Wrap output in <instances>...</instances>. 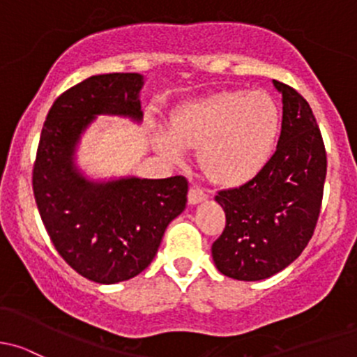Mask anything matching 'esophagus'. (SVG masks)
<instances>
[{"mask_svg":"<svg viewBox=\"0 0 357 357\" xmlns=\"http://www.w3.org/2000/svg\"><path fill=\"white\" fill-rule=\"evenodd\" d=\"M206 192L203 189H199V187L192 185L189 189V194H187V199H189V204H199L203 203V201H206Z\"/></svg>","mask_w":357,"mask_h":357,"instance_id":"obj_1","label":"esophagus"}]
</instances>
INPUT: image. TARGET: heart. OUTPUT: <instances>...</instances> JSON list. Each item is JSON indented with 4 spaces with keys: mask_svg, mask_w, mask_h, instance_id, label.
I'll use <instances>...</instances> for the list:
<instances>
[{
    "mask_svg": "<svg viewBox=\"0 0 357 357\" xmlns=\"http://www.w3.org/2000/svg\"><path fill=\"white\" fill-rule=\"evenodd\" d=\"M280 109L266 93L225 91L180 106L168 120V135L154 144L172 160L197 149V163L220 185H241L263 170L277 144Z\"/></svg>",
    "mask_w": 357,
    "mask_h": 357,
    "instance_id": "heart-1",
    "label": "heart"
}]
</instances>
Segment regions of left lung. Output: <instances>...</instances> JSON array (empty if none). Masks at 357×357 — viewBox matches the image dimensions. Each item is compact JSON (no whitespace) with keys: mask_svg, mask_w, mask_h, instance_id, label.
<instances>
[{"mask_svg":"<svg viewBox=\"0 0 357 357\" xmlns=\"http://www.w3.org/2000/svg\"><path fill=\"white\" fill-rule=\"evenodd\" d=\"M273 86L284 105L277 151L255 178L215 196L227 225L211 245L213 261L235 280H264L299 258L321 208L326 153L318 123L296 89Z\"/></svg>","mask_w":357,"mask_h":357,"instance_id":"1","label":"left lung"}]
</instances>
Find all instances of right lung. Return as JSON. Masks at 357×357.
<instances>
[{"instance_id": "right-lung-1", "label": "right lung", "mask_w": 357, "mask_h": 357, "mask_svg": "<svg viewBox=\"0 0 357 357\" xmlns=\"http://www.w3.org/2000/svg\"><path fill=\"white\" fill-rule=\"evenodd\" d=\"M141 73L93 75L61 94L44 122L32 174L51 242L73 270L119 284L151 264L168 223L185 209L187 180L91 178L77 165L84 132L98 116L142 122Z\"/></svg>"}]
</instances>
